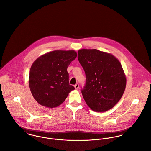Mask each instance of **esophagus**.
<instances>
[{
  "mask_svg": "<svg viewBox=\"0 0 151 151\" xmlns=\"http://www.w3.org/2000/svg\"><path fill=\"white\" fill-rule=\"evenodd\" d=\"M74 87H75V89L78 90V89L79 88V84L78 83L76 84L74 86Z\"/></svg>",
  "mask_w": 151,
  "mask_h": 151,
  "instance_id": "1",
  "label": "esophagus"
}]
</instances>
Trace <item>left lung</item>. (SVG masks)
<instances>
[{"label":"left lung","mask_w":151,"mask_h":151,"mask_svg":"<svg viewBox=\"0 0 151 151\" xmlns=\"http://www.w3.org/2000/svg\"><path fill=\"white\" fill-rule=\"evenodd\" d=\"M78 58L86 76L81 91L87 105L96 112L111 109L122 98L126 86L120 63L113 55L97 49L79 50Z\"/></svg>","instance_id":"obj_1"}]
</instances>
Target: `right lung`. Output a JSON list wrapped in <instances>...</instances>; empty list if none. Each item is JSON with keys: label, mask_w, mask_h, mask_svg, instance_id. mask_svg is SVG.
I'll return each mask as SVG.
<instances>
[{"label": "right lung", "mask_w": 151, "mask_h": 151, "mask_svg": "<svg viewBox=\"0 0 151 151\" xmlns=\"http://www.w3.org/2000/svg\"><path fill=\"white\" fill-rule=\"evenodd\" d=\"M76 57L74 50H55L34 61L30 69L29 86L39 104L50 108L57 107L75 89L69 83L67 68Z\"/></svg>", "instance_id": "obj_1"}]
</instances>
